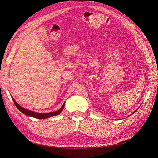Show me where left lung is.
Masks as SVG:
<instances>
[{"mask_svg": "<svg viewBox=\"0 0 158 158\" xmlns=\"http://www.w3.org/2000/svg\"><path fill=\"white\" fill-rule=\"evenodd\" d=\"M138 108H139V107H138ZM138 109H137V110H138ZM136 111H135V112H134V113H135V112H136Z\"/></svg>", "mask_w": 158, "mask_h": 158, "instance_id": "left-lung-1", "label": "left lung"}]
</instances>
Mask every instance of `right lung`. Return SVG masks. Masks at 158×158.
I'll use <instances>...</instances> for the list:
<instances>
[{
	"label": "right lung",
	"instance_id": "right-lung-1",
	"mask_svg": "<svg viewBox=\"0 0 158 158\" xmlns=\"http://www.w3.org/2000/svg\"><path fill=\"white\" fill-rule=\"evenodd\" d=\"M13 101L15 104V106H16V107L22 112L24 114H26L27 116H29V117H34L38 119H45V118H48L49 117H53V116H56L57 114H59L63 110L64 108V106L65 104V102L63 103V106H61V108L60 110H58L56 111H54V112H51V113H36V112H34L32 111H30L28 110L26 108H24V107L20 106L17 102L15 101V99L12 97Z\"/></svg>",
	"mask_w": 158,
	"mask_h": 158
}]
</instances>
